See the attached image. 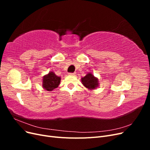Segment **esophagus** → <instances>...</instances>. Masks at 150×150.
<instances>
[{
	"mask_svg": "<svg viewBox=\"0 0 150 150\" xmlns=\"http://www.w3.org/2000/svg\"><path fill=\"white\" fill-rule=\"evenodd\" d=\"M69 75H72V76H74V75H75V74H76V73H75V72H73V73H71H71H69Z\"/></svg>",
	"mask_w": 150,
	"mask_h": 150,
	"instance_id": "1",
	"label": "esophagus"
}]
</instances>
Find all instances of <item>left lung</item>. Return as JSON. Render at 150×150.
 <instances>
[{"instance_id": "1", "label": "left lung", "mask_w": 150, "mask_h": 150, "mask_svg": "<svg viewBox=\"0 0 150 150\" xmlns=\"http://www.w3.org/2000/svg\"><path fill=\"white\" fill-rule=\"evenodd\" d=\"M81 83L86 88L89 90L96 89L99 86V81L92 73H88L81 78Z\"/></svg>"}]
</instances>
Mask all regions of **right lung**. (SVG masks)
I'll list each match as a JSON object with an SVG mask.
<instances>
[{
    "label": "right lung",
    "mask_w": 150,
    "mask_h": 150,
    "mask_svg": "<svg viewBox=\"0 0 150 150\" xmlns=\"http://www.w3.org/2000/svg\"><path fill=\"white\" fill-rule=\"evenodd\" d=\"M61 82V77L56 75L54 72L50 71L42 79V88L47 91H52L57 88Z\"/></svg>",
    "instance_id": "right-lung-1"
}]
</instances>
